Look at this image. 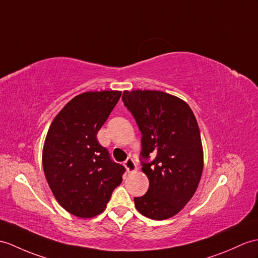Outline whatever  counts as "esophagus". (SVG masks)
<instances>
[{
  "label": "esophagus",
  "instance_id": "obj_1",
  "mask_svg": "<svg viewBox=\"0 0 258 258\" xmlns=\"http://www.w3.org/2000/svg\"><path fill=\"white\" fill-rule=\"evenodd\" d=\"M124 166L126 167V169H127L128 172H134L136 170V164H135L134 159L132 157H128L126 160H125Z\"/></svg>",
  "mask_w": 258,
  "mask_h": 258
}]
</instances>
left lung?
<instances>
[{"label": "left lung", "mask_w": 258, "mask_h": 258, "mask_svg": "<svg viewBox=\"0 0 258 258\" xmlns=\"http://www.w3.org/2000/svg\"><path fill=\"white\" fill-rule=\"evenodd\" d=\"M122 100L141 131L140 160L149 179L147 192L134 198L135 207L152 220L171 218L192 198L202 175L196 116L184 101L161 91H124Z\"/></svg>", "instance_id": "8db88e82"}]
</instances>
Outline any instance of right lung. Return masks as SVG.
I'll return each instance as SVG.
<instances>
[{"mask_svg":"<svg viewBox=\"0 0 258 258\" xmlns=\"http://www.w3.org/2000/svg\"><path fill=\"white\" fill-rule=\"evenodd\" d=\"M121 93L77 95L58 113L47 133L43 152L47 182L59 205L79 218L103 211L126 170L112 160L97 139Z\"/></svg>","mask_w":258,"mask_h":258,"instance_id":"obj_1","label":"right lung"}]
</instances>
